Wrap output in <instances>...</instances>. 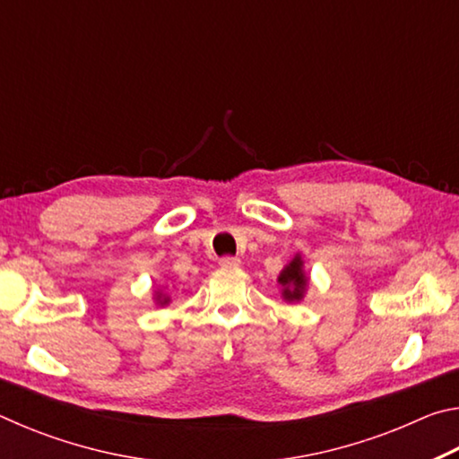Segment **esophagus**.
<instances>
[{"mask_svg":"<svg viewBox=\"0 0 459 459\" xmlns=\"http://www.w3.org/2000/svg\"><path fill=\"white\" fill-rule=\"evenodd\" d=\"M219 263H221L222 267H237L240 261H238L237 257H230V255H227V257H221V261H219Z\"/></svg>","mask_w":459,"mask_h":459,"instance_id":"1","label":"esophagus"}]
</instances>
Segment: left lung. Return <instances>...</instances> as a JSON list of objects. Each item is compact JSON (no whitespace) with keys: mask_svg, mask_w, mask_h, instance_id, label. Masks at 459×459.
<instances>
[{"mask_svg":"<svg viewBox=\"0 0 459 459\" xmlns=\"http://www.w3.org/2000/svg\"><path fill=\"white\" fill-rule=\"evenodd\" d=\"M279 283L285 287L283 290L285 299H290V301L301 299L307 279L304 273H301V259L299 257H295L290 265L281 271V275H279Z\"/></svg>","mask_w":459,"mask_h":459,"instance_id":"left-lung-1","label":"left lung"}]
</instances>
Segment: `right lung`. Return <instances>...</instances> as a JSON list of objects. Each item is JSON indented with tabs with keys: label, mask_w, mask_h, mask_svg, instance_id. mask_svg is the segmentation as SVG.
I'll return each mask as SVG.
<instances>
[{
	"label": "right lung",
	"mask_w": 459,
	"mask_h": 459,
	"mask_svg": "<svg viewBox=\"0 0 459 459\" xmlns=\"http://www.w3.org/2000/svg\"><path fill=\"white\" fill-rule=\"evenodd\" d=\"M161 304H168V299H164V301H161Z\"/></svg>",
	"instance_id": "obj_1"
}]
</instances>
